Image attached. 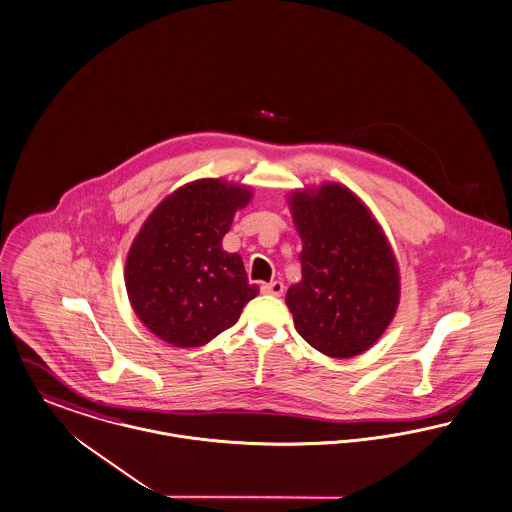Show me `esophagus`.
<instances>
[{
    "label": "esophagus",
    "mask_w": 512,
    "mask_h": 512,
    "mask_svg": "<svg viewBox=\"0 0 512 512\" xmlns=\"http://www.w3.org/2000/svg\"><path fill=\"white\" fill-rule=\"evenodd\" d=\"M261 290H263L265 294H271V296H282V292H284V284H282L280 280H273V282L263 284V286H261Z\"/></svg>",
    "instance_id": "obj_1"
}]
</instances>
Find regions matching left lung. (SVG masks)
<instances>
[{"label": "left lung", "mask_w": 512, "mask_h": 512, "mask_svg": "<svg viewBox=\"0 0 512 512\" xmlns=\"http://www.w3.org/2000/svg\"><path fill=\"white\" fill-rule=\"evenodd\" d=\"M302 280L288 288L296 331L315 351L349 358L372 347L399 300L394 255L376 220L341 185L290 198Z\"/></svg>", "instance_id": "8db88e82"}]
</instances>
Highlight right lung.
<instances>
[{
  "label": "right lung",
  "mask_w": 512,
  "mask_h": 512,
  "mask_svg": "<svg viewBox=\"0 0 512 512\" xmlns=\"http://www.w3.org/2000/svg\"><path fill=\"white\" fill-rule=\"evenodd\" d=\"M251 191L200 179L165 198L126 259V292L142 323L173 347H200L236 325L259 294L237 253L222 249Z\"/></svg>",
  "instance_id": "obj_1"
}]
</instances>
